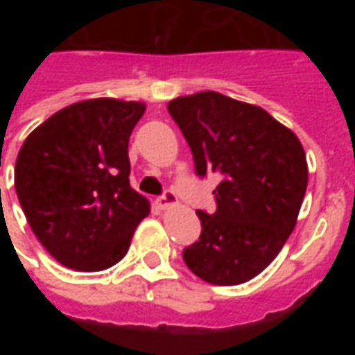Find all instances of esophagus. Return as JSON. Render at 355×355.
<instances>
[{"mask_svg":"<svg viewBox=\"0 0 355 355\" xmlns=\"http://www.w3.org/2000/svg\"><path fill=\"white\" fill-rule=\"evenodd\" d=\"M155 203H157V207L159 209H171L175 207V205H178V198L175 196V192L167 190L163 196H159V198L155 200Z\"/></svg>","mask_w":355,"mask_h":355,"instance_id":"34e87169","label":"esophagus"}]
</instances>
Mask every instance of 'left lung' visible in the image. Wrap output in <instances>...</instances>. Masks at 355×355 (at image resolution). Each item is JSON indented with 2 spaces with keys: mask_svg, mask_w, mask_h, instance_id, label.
<instances>
[{
  "mask_svg": "<svg viewBox=\"0 0 355 355\" xmlns=\"http://www.w3.org/2000/svg\"><path fill=\"white\" fill-rule=\"evenodd\" d=\"M167 110L192 148L198 175L218 171L213 215L198 211L200 241L184 249L186 266L213 285H239L274 261L308 186L304 148L261 106L216 91L177 96Z\"/></svg>",
  "mask_w": 355,
  "mask_h": 355,
  "instance_id": "1",
  "label": "left lung"
}]
</instances>
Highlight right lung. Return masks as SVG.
Returning a JSON list of instances; mask_svg holds the SVG:
<instances>
[{"label":"right lung","instance_id":"right-lung-1","mask_svg":"<svg viewBox=\"0 0 355 355\" xmlns=\"http://www.w3.org/2000/svg\"><path fill=\"white\" fill-rule=\"evenodd\" d=\"M146 104L89 98L58 110L24 140L15 188L47 253L78 272L123 259L150 201L129 184V137Z\"/></svg>","mask_w":355,"mask_h":355}]
</instances>
